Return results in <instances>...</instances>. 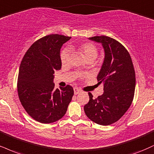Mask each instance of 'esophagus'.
<instances>
[{
    "label": "esophagus",
    "instance_id": "esophagus-1",
    "mask_svg": "<svg viewBox=\"0 0 154 154\" xmlns=\"http://www.w3.org/2000/svg\"><path fill=\"white\" fill-rule=\"evenodd\" d=\"M80 92H81L80 90H79V88H74V92H75V95H77V94H79Z\"/></svg>",
    "mask_w": 154,
    "mask_h": 154
}]
</instances>
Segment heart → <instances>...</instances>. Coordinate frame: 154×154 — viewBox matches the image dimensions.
<instances>
[{"instance_id":"heart-1","label":"heart","mask_w":154,"mask_h":154,"mask_svg":"<svg viewBox=\"0 0 154 154\" xmlns=\"http://www.w3.org/2000/svg\"><path fill=\"white\" fill-rule=\"evenodd\" d=\"M74 46L69 47V49H73ZM78 51L84 56L88 62H93L97 58L98 54L97 47L91 42H85V43L79 44L76 47ZM60 60L62 65H66L68 64L69 60V51L68 49H64L60 54ZM82 76V75H81Z\"/></svg>"}]
</instances>
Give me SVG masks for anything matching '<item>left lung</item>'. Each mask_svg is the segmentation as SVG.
Wrapping results in <instances>:
<instances>
[{"instance_id":"left-lung-1","label":"left lung","mask_w":154,"mask_h":154,"mask_svg":"<svg viewBox=\"0 0 154 154\" xmlns=\"http://www.w3.org/2000/svg\"><path fill=\"white\" fill-rule=\"evenodd\" d=\"M89 39L101 43L105 59L97 75L99 83L104 84V92L90 100L84 106L86 116L94 123L109 125L118 121L132 103L136 88V73L128 50L119 42L107 36Z\"/></svg>"}]
</instances>
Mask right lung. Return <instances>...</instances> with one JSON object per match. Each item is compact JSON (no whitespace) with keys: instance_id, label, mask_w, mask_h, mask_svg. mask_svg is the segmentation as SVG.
I'll return each instance as SVG.
<instances>
[{"instance_id":"right-lung-1","label":"right lung","mask_w":154,"mask_h":154,"mask_svg":"<svg viewBox=\"0 0 154 154\" xmlns=\"http://www.w3.org/2000/svg\"><path fill=\"white\" fill-rule=\"evenodd\" d=\"M71 37L50 34L39 38L27 50L18 72V97L26 112L42 123H51L66 113L74 95L70 85L54 89L55 70L62 67L60 49Z\"/></svg>"}]
</instances>
